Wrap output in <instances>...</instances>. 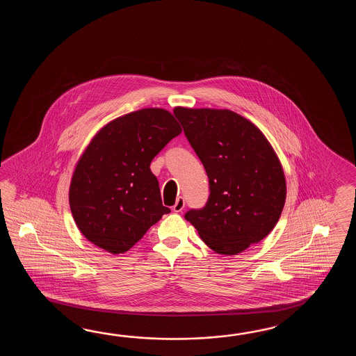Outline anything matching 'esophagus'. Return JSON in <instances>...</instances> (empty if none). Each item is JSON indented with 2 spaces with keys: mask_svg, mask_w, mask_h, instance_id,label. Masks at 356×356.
Returning a JSON list of instances; mask_svg holds the SVG:
<instances>
[{
  "mask_svg": "<svg viewBox=\"0 0 356 356\" xmlns=\"http://www.w3.org/2000/svg\"><path fill=\"white\" fill-rule=\"evenodd\" d=\"M184 206H186V201H184V198H183V197H178V198H177V201H175V206H173V211L181 212V210L184 209Z\"/></svg>",
  "mask_w": 356,
  "mask_h": 356,
  "instance_id": "obj_1",
  "label": "esophagus"
}]
</instances>
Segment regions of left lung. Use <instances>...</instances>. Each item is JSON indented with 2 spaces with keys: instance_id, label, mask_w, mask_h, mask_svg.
I'll list each match as a JSON object with an SVG mask.
<instances>
[{
  "instance_id": "left-lung-1",
  "label": "left lung",
  "mask_w": 356,
  "mask_h": 356,
  "mask_svg": "<svg viewBox=\"0 0 356 356\" xmlns=\"http://www.w3.org/2000/svg\"><path fill=\"white\" fill-rule=\"evenodd\" d=\"M210 183L209 201L186 220L213 252L235 256L261 242L280 219L286 181L262 131L229 109H175Z\"/></svg>"
}]
</instances>
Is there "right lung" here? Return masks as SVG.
<instances>
[{"mask_svg": "<svg viewBox=\"0 0 356 356\" xmlns=\"http://www.w3.org/2000/svg\"><path fill=\"white\" fill-rule=\"evenodd\" d=\"M181 132L167 109L144 108L108 122L91 138L68 191L76 227L89 242L124 253L170 212L150 164Z\"/></svg>", "mask_w": 356, "mask_h": 356, "instance_id": "right-lung-1", "label": "right lung"}]
</instances>
